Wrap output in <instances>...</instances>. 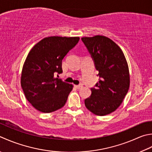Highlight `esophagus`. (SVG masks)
Masks as SVG:
<instances>
[{
	"instance_id": "34e87169",
	"label": "esophagus",
	"mask_w": 152,
	"mask_h": 152,
	"mask_svg": "<svg viewBox=\"0 0 152 152\" xmlns=\"http://www.w3.org/2000/svg\"><path fill=\"white\" fill-rule=\"evenodd\" d=\"M74 87H75L77 89H80V88H82V85H75V86H74Z\"/></svg>"
}]
</instances>
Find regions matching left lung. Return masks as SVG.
Segmentation results:
<instances>
[{
  "instance_id": "1",
  "label": "left lung",
  "mask_w": 152,
  "mask_h": 152,
  "mask_svg": "<svg viewBox=\"0 0 152 152\" xmlns=\"http://www.w3.org/2000/svg\"><path fill=\"white\" fill-rule=\"evenodd\" d=\"M82 41L99 72V82L91 88L84 100L89 111L98 116L115 111L123 102L130 86L128 64L123 50L111 39L103 35L85 37Z\"/></svg>"
}]
</instances>
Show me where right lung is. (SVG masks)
Wrapping results in <instances>:
<instances>
[{"label":"right lung","instance_id":"1","mask_svg":"<svg viewBox=\"0 0 152 152\" xmlns=\"http://www.w3.org/2000/svg\"><path fill=\"white\" fill-rule=\"evenodd\" d=\"M78 37L52 36L35 44L23 64L21 86L27 100L42 113H51L66 103L73 86L55 78L62 72V61L78 43Z\"/></svg>","mask_w":152,"mask_h":152}]
</instances>
